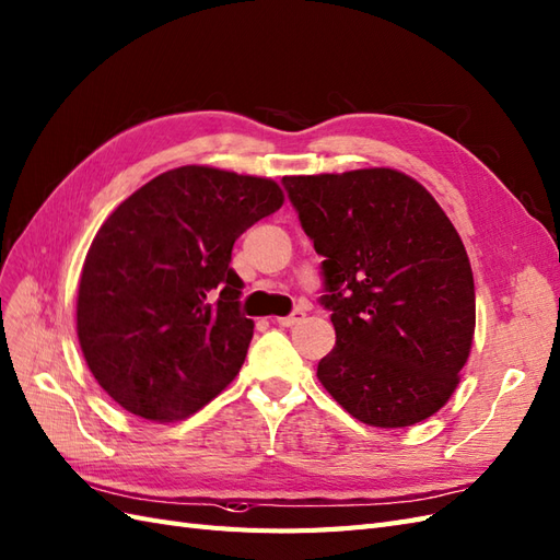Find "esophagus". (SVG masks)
<instances>
[{
  "label": "esophagus",
  "mask_w": 560,
  "mask_h": 560,
  "mask_svg": "<svg viewBox=\"0 0 560 560\" xmlns=\"http://www.w3.org/2000/svg\"><path fill=\"white\" fill-rule=\"evenodd\" d=\"M302 318H305V310H295V312H293V314H289V316H279V318H277V324L289 328V326H295L298 322H302Z\"/></svg>",
  "instance_id": "1"
}]
</instances>
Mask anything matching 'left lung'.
I'll return each mask as SVG.
<instances>
[{
    "instance_id": "1",
    "label": "left lung",
    "mask_w": 560,
    "mask_h": 560,
    "mask_svg": "<svg viewBox=\"0 0 560 560\" xmlns=\"http://www.w3.org/2000/svg\"><path fill=\"white\" fill-rule=\"evenodd\" d=\"M324 255L335 347L316 377L351 418L418 424L459 385L476 328L469 255L436 199L394 168L285 175Z\"/></svg>"
}]
</instances>
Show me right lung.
Listing matches in <instances>:
<instances>
[{
    "instance_id": "1",
    "label": "right lung",
    "mask_w": 560,
    "mask_h": 560,
    "mask_svg": "<svg viewBox=\"0 0 560 560\" xmlns=\"http://www.w3.org/2000/svg\"><path fill=\"white\" fill-rule=\"evenodd\" d=\"M281 206L271 178L191 164L156 175L107 215L79 277L77 338L112 401L178 422L230 385L253 338L232 246Z\"/></svg>"
}]
</instances>
